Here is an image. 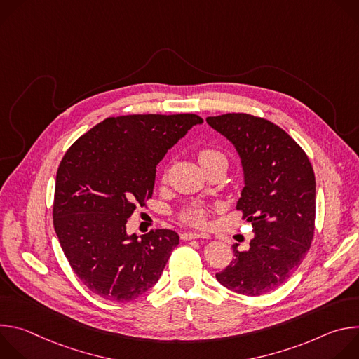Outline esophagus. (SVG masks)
<instances>
[{
  "label": "esophagus",
  "mask_w": 359,
  "mask_h": 359,
  "mask_svg": "<svg viewBox=\"0 0 359 359\" xmlns=\"http://www.w3.org/2000/svg\"><path fill=\"white\" fill-rule=\"evenodd\" d=\"M209 236L206 233H183L182 234V240H193V238H208Z\"/></svg>",
  "instance_id": "1"
}]
</instances>
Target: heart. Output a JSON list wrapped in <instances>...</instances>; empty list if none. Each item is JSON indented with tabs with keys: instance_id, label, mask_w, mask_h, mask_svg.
<instances>
[{
	"instance_id": "1",
	"label": "heart",
	"mask_w": 359,
	"mask_h": 359,
	"mask_svg": "<svg viewBox=\"0 0 359 359\" xmlns=\"http://www.w3.org/2000/svg\"><path fill=\"white\" fill-rule=\"evenodd\" d=\"M197 158L204 170L212 168V166H216V165H227L226 156L223 155V153L220 150L212 149V147L201 149L198 151ZM182 220L184 223H189L193 226H203L204 223H206V210H204L203 208H198V206L189 208L187 210L183 212Z\"/></svg>"
}]
</instances>
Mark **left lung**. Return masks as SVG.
Masks as SVG:
<instances>
[{
    "label": "left lung",
    "mask_w": 359,
    "mask_h": 359,
    "mask_svg": "<svg viewBox=\"0 0 359 359\" xmlns=\"http://www.w3.org/2000/svg\"><path fill=\"white\" fill-rule=\"evenodd\" d=\"M206 122L238 153L244 187L237 201L252 226L247 251L233 244L234 259L217 281L257 297L280 287L310 250L316 222V176L305 151L281 128L247 114L209 116Z\"/></svg>",
    "instance_id": "1"
}]
</instances>
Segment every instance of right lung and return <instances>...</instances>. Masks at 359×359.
Masks as SVG:
<instances>
[{"instance_id":"add662e5","label":"right lung","mask_w":359,"mask_h":359,"mask_svg":"<svg viewBox=\"0 0 359 359\" xmlns=\"http://www.w3.org/2000/svg\"><path fill=\"white\" fill-rule=\"evenodd\" d=\"M197 115L108 118L81 136L57 172L54 227L74 273L96 295L130 301L161 278L179 234L161 229L137 238L126 223L155 187L156 166Z\"/></svg>"}]
</instances>
